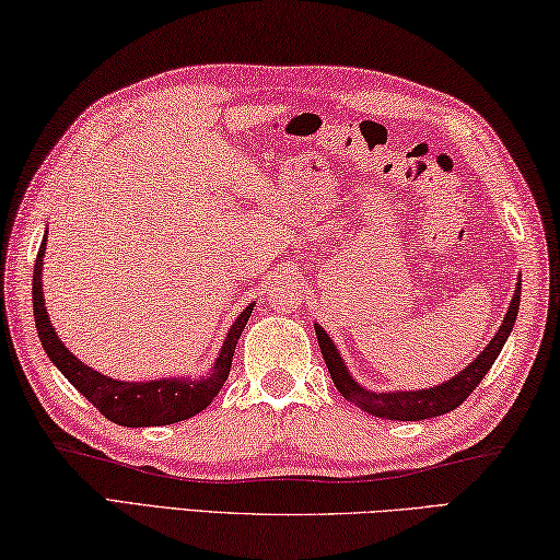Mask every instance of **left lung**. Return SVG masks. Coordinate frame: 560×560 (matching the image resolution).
Returning a JSON list of instances; mask_svg holds the SVG:
<instances>
[{
	"mask_svg": "<svg viewBox=\"0 0 560 560\" xmlns=\"http://www.w3.org/2000/svg\"><path fill=\"white\" fill-rule=\"evenodd\" d=\"M518 300H522V278H518V288L514 290V298L509 302V310L502 319V327L497 329L494 339L479 351L475 361H469L459 374L453 378L443 381V384L430 386L423 390H371L361 386L359 381L349 374V369L341 359L339 349L322 325H315L317 341L325 357V364L331 374V381L339 388V394L347 400H351L357 408L364 410L369 416L386 418V420H428L435 416H445L450 410H455L463 400L472 394L479 381L487 376V371L499 357V351L506 345L509 335H512L514 322L518 315Z\"/></svg>",
	"mask_w": 560,
	"mask_h": 560,
	"instance_id": "obj_1",
	"label": "left lung"
}]
</instances>
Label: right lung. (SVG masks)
I'll return each instance as SVG.
<instances>
[{
	"label": "right lung",
	"mask_w": 560,
	"mask_h": 560,
	"mask_svg": "<svg viewBox=\"0 0 560 560\" xmlns=\"http://www.w3.org/2000/svg\"><path fill=\"white\" fill-rule=\"evenodd\" d=\"M44 253H46V235L42 241V248L36 255L34 265V319L36 331L42 339V347L54 361L56 369L71 381L75 390L91 400V404L101 410V413L113 420L117 425L125 428H152V425H172L179 420L194 418L196 413L211 404L223 388L225 378H229L231 361L235 345H238L241 331L248 325V317L253 312L255 302L245 307L238 319L233 322L229 335L223 339V347L215 357L211 371L199 378H154V381H120L110 378L95 371L93 366L83 364L73 351H68L61 339H58L56 329L51 325V317L46 312L44 302Z\"/></svg>",
	"instance_id": "obj_1"
}]
</instances>
